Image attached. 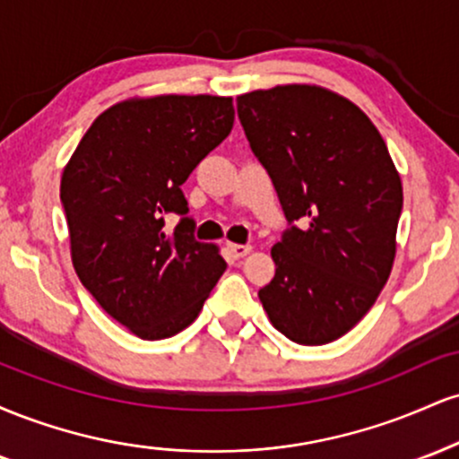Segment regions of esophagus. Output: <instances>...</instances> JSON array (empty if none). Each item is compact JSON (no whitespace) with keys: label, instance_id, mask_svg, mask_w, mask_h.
<instances>
[{"label":"esophagus","instance_id":"esophagus-1","mask_svg":"<svg viewBox=\"0 0 459 459\" xmlns=\"http://www.w3.org/2000/svg\"><path fill=\"white\" fill-rule=\"evenodd\" d=\"M226 250H229V255L233 256V259H241V256L250 255L252 246H244V244H226Z\"/></svg>","mask_w":459,"mask_h":459}]
</instances>
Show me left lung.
I'll list each match as a JSON object with an SVG mask.
<instances>
[{"instance_id": "1", "label": "left lung", "mask_w": 459, "mask_h": 459, "mask_svg": "<svg viewBox=\"0 0 459 459\" xmlns=\"http://www.w3.org/2000/svg\"><path fill=\"white\" fill-rule=\"evenodd\" d=\"M237 114L287 220L307 222L273 244L263 308L293 343H332L391 276L403 207L391 152L356 103L315 83L239 94Z\"/></svg>"}]
</instances>
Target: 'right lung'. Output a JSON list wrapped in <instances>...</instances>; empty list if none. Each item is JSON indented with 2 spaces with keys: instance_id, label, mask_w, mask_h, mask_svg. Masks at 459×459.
Returning a JSON list of instances; mask_svg holds the SVG:
<instances>
[{
  "instance_id": "1",
  "label": "right lung",
  "mask_w": 459,
  "mask_h": 459,
  "mask_svg": "<svg viewBox=\"0 0 459 459\" xmlns=\"http://www.w3.org/2000/svg\"><path fill=\"white\" fill-rule=\"evenodd\" d=\"M233 97H131L99 114L60 181L71 261L109 317L144 341L186 330L226 270L215 244L194 239L181 186L230 134Z\"/></svg>"
}]
</instances>
